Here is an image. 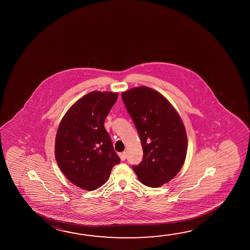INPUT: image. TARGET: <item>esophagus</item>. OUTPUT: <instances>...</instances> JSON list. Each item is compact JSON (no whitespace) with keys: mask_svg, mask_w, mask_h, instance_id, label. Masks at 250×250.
I'll return each instance as SVG.
<instances>
[{"mask_svg":"<svg viewBox=\"0 0 250 250\" xmlns=\"http://www.w3.org/2000/svg\"><path fill=\"white\" fill-rule=\"evenodd\" d=\"M119 157H120V159H121V160H122V161H124V160L126 159V152H125V151H123V152H120V153H119Z\"/></svg>","mask_w":250,"mask_h":250,"instance_id":"obj_1","label":"esophagus"}]
</instances>
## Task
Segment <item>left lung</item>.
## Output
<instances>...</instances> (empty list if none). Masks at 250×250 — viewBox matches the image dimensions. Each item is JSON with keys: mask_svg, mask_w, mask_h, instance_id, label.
<instances>
[{"mask_svg": "<svg viewBox=\"0 0 250 250\" xmlns=\"http://www.w3.org/2000/svg\"><path fill=\"white\" fill-rule=\"evenodd\" d=\"M121 97L143 148V160L132 168L142 184L160 188L184 165L188 137L183 121L163 95L147 86L131 88Z\"/></svg>", "mask_w": 250, "mask_h": 250, "instance_id": "left-lung-1", "label": "left lung"}]
</instances>
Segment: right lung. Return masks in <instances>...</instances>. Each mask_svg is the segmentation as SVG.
<instances>
[{
  "instance_id": "1",
  "label": "right lung",
  "mask_w": 250,
  "mask_h": 250,
  "mask_svg": "<svg viewBox=\"0 0 250 250\" xmlns=\"http://www.w3.org/2000/svg\"><path fill=\"white\" fill-rule=\"evenodd\" d=\"M117 99V92L91 91L72 104L59 124L56 160L64 176L80 188H99L120 162L104 126Z\"/></svg>"
}]
</instances>
